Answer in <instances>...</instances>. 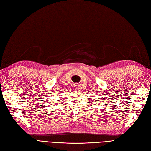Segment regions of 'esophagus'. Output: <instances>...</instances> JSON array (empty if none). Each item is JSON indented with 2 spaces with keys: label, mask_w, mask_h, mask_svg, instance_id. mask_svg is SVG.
<instances>
[{
  "label": "esophagus",
  "mask_w": 151,
  "mask_h": 151,
  "mask_svg": "<svg viewBox=\"0 0 151 151\" xmlns=\"http://www.w3.org/2000/svg\"><path fill=\"white\" fill-rule=\"evenodd\" d=\"M73 87H74V89H78L79 88V85L78 84H74V85H73Z\"/></svg>",
  "instance_id": "1"
}]
</instances>
